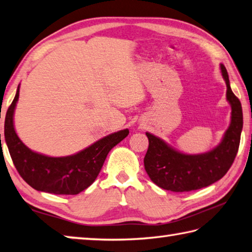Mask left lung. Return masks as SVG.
<instances>
[{"instance_id":"left-lung-1","label":"left lung","mask_w":252,"mask_h":252,"mask_svg":"<svg viewBox=\"0 0 252 252\" xmlns=\"http://www.w3.org/2000/svg\"><path fill=\"white\" fill-rule=\"evenodd\" d=\"M220 68L227 85V100L231 104V123L216 149L205 154H183L146 132L149 149L144 157L145 171L151 181L163 189L183 193L209 186L220 180L235 161L244 123L242 108L230 88L226 67L220 65Z\"/></svg>"}]
</instances>
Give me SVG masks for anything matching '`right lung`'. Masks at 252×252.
I'll list each match as a JSON object with an SVG mask.
<instances>
[{"label":"right lung","instance_id":"right-lung-1","mask_svg":"<svg viewBox=\"0 0 252 252\" xmlns=\"http://www.w3.org/2000/svg\"><path fill=\"white\" fill-rule=\"evenodd\" d=\"M18 94L20 86L6 111L4 135L18 174L36 190L56 195L79 194L97 178L110 150L129 134L127 129L116 132L71 157L50 158L35 153L23 144L14 130L13 113Z\"/></svg>","mask_w":252,"mask_h":252}]
</instances>
